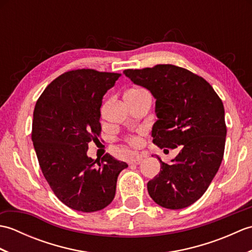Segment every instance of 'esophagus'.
<instances>
[{"label":"esophagus","instance_id":"esophagus-1","mask_svg":"<svg viewBox=\"0 0 252 252\" xmlns=\"http://www.w3.org/2000/svg\"><path fill=\"white\" fill-rule=\"evenodd\" d=\"M144 155H140V156H136L134 159L131 160V163L132 164H140L142 162V160L144 159Z\"/></svg>","mask_w":252,"mask_h":252}]
</instances>
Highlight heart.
<instances>
[{"label": "heart", "instance_id": "obj_1", "mask_svg": "<svg viewBox=\"0 0 252 252\" xmlns=\"http://www.w3.org/2000/svg\"><path fill=\"white\" fill-rule=\"evenodd\" d=\"M143 92H145V91L141 90V89H132V90L127 91V92L125 94V96H136V95L142 94ZM127 142H129L130 145L134 146V147H138L142 144V140H141L140 137H137V136L130 137L129 140H127Z\"/></svg>", "mask_w": 252, "mask_h": 252}]
</instances>
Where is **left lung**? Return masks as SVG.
<instances>
[{"mask_svg":"<svg viewBox=\"0 0 252 252\" xmlns=\"http://www.w3.org/2000/svg\"><path fill=\"white\" fill-rule=\"evenodd\" d=\"M123 73L156 99L153 143L160 148L181 146L170 164L157 156L161 168L147 183L148 194L163 208L189 207L205 194L222 162L226 137L222 100L205 79L178 66Z\"/></svg>","mask_w":252,"mask_h":252,"instance_id":"left-lung-1","label":"left lung"}]
</instances>
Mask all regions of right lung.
<instances>
[{"instance_id":"1","label":"right lung","mask_w":252,"mask_h":252,"mask_svg":"<svg viewBox=\"0 0 252 252\" xmlns=\"http://www.w3.org/2000/svg\"><path fill=\"white\" fill-rule=\"evenodd\" d=\"M120 73L78 69L47 85L37 99L32 142L47 183L58 199L82 212L101 210L114 200L118 175L127 164L106 154L93 160L87 152L100 134L103 96Z\"/></svg>"}]
</instances>
